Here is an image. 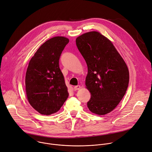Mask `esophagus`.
Listing matches in <instances>:
<instances>
[{
    "instance_id": "34e87169",
    "label": "esophagus",
    "mask_w": 152,
    "mask_h": 152,
    "mask_svg": "<svg viewBox=\"0 0 152 152\" xmlns=\"http://www.w3.org/2000/svg\"><path fill=\"white\" fill-rule=\"evenodd\" d=\"M80 88V86H75L74 87V90H79Z\"/></svg>"
}]
</instances>
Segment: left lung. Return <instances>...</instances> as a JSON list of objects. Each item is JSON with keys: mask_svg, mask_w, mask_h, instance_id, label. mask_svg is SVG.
Wrapping results in <instances>:
<instances>
[{"mask_svg": "<svg viewBox=\"0 0 152 152\" xmlns=\"http://www.w3.org/2000/svg\"><path fill=\"white\" fill-rule=\"evenodd\" d=\"M76 45L88 68L86 86L91 98L87 107L98 115L109 113L126 94L129 81L127 65L113 43L98 32L78 37Z\"/></svg>", "mask_w": 152, "mask_h": 152, "instance_id": "8db88e82", "label": "left lung"}]
</instances>
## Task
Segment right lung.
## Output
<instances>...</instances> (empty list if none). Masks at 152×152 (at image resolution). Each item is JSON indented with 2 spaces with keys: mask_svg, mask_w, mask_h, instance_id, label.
<instances>
[{
  "mask_svg": "<svg viewBox=\"0 0 152 152\" xmlns=\"http://www.w3.org/2000/svg\"><path fill=\"white\" fill-rule=\"evenodd\" d=\"M69 39L56 37L45 42L30 59L26 74L28 101L38 112L50 115L58 111L69 94L59 58Z\"/></svg>",
  "mask_w": 152,
  "mask_h": 152,
  "instance_id": "obj_1",
  "label": "right lung"
}]
</instances>
